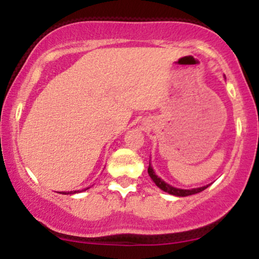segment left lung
Listing matches in <instances>:
<instances>
[{
	"mask_svg": "<svg viewBox=\"0 0 259 259\" xmlns=\"http://www.w3.org/2000/svg\"><path fill=\"white\" fill-rule=\"evenodd\" d=\"M148 175L151 177V179L153 180V183L156 184L157 186L159 187L160 190H163L164 192H168V194L174 195V196H179V197H185V196H190V195H195L198 194V192L203 191L204 189H207V186H202V187H197V189H191V190H184V189H177V187H173L169 184L165 183L160 179L159 177H157L156 173H154L153 168L151 167V164L148 165Z\"/></svg>",
	"mask_w": 259,
	"mask_h": 259,
	"instance_id": "8db88e82",
	"label": "left lung"
}]
</instances>
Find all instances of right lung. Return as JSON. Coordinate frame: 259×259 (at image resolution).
<instances>
[{"label":"right lung","instance_id":"obj_1","mask_svg":"<svg viewBox=\"0 0 259 259\" xmlns=\"http://www.w3.org/2000/svg\"><path fill=\"white\" fill-rule=\"evenodd\" d=\"M88 189H89V187H88ZM88 189H85V190H88ZM76 192H80V191H65V192H61V194H63V195H72V194H76Z\"/></svg>","mask_w":259,"mask_h":259}]
</instances>
